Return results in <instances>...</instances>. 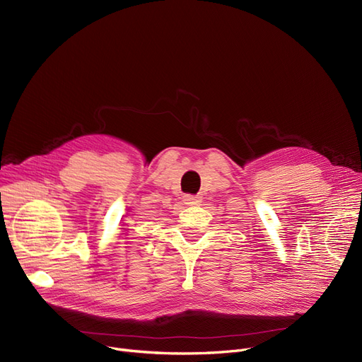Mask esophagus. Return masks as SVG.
Instances as JSON below:
<instances>
[{
    "label": "esophagus",
    "instance_id": "esophagus-1",
    "mask_svg": "<svg viewBox=\"0 0 362 362\" xmlns=\"http://www.w3.org/2000/svg\"><path fill=\"white\" fill-rule=\"evenodd\" d=\"M183 201L187 205H198L201 202V198L199 197H194V195H185Z\"/></svg>",
    "mask_w": 362,
    "mask_h": 362
}]
</instances>
